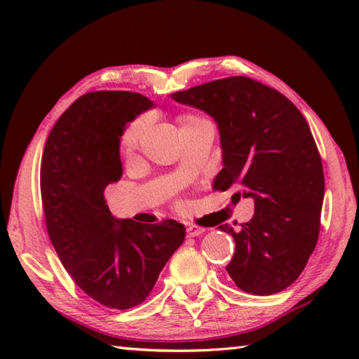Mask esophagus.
Here are the masks:
<instances>
[{
    "instance_id": "obj_1",
    "label": "esophagus",
    "mask_w": 359,
    "mask_h": 359,
    "mask_svg": "<svg viewBox=\"0 0 359 359\" xmlns=\"http://www.w3.org/2000/svg\"><path fill=\"white\" fill-rule=\"evenodd\" d=\"M205 230L202 226H197V225H189L187 226V238H196V236L202 234Z\"/></svg>"
}]
</instances>
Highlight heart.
<instances>
[{
	"label": "heart",
	"mask_w": 359,
	"mask_h": 359,
	"mask_svg": "<svg viewBox=\"0 0 359 359\" xmlns=\"http://www.w3.org/2000/svg\"><path fill=\"white\" fill-rule=\"evenodd\" d=\"M202 120L203 118L191 116V114H184V116L179 117V125L182 129V128H188L191 125L199 123V121H202ZM147 121H148L147 116H140V117L134 118L133 121H129V123L125 126L123 133H121L120 140H118L120 151L123 152V154H129V152H133L137 148V144H139V140L144 131V128H147Z\"/></svg>",
	"instance_id": "heart-1"
}]
</instances>
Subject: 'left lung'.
<instances>
[{
    "label": "left lung",
    "instance_id": "8db88e82",
    "mask_svg": "<svg viewBox=\"0 0 359 359\" xmlns=\"http://www.w3.org/2000/svg\"><path fill=\"white\" fill-rule=\"evenodd\" d=\"M216 120L224 168L212 189L238 187L255 216L238 231L226 271L251 294L292 285L316 247L324 199L321 156L301 111L279 90L248 77H228L171 94Z\"/></svg>",
    "mask_w": 359,
    "mask_h": 359
}]
</instances>
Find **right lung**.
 Returning a JSON list of instances; mask_svg holds the SVG:
<instances>
[{
  "label": "right lung",
  "mask_w": 359,
  "mask_h": 359,
  "mask_svg": "<svg viewBox=\"0 0 359 359\" xmlns=\"http://www.w3.org/2000/svg\"><path fill=\"white\" fill-rule=\"evenodd\" d=\"M152 104L128 90L81 95L53 125L41 158V201L52 245L75 284L116 310L147 299L185 239V226L172 219H114L103 196L123 172L121 133Z\"/></svg>",
  "instance_id": "obj_1"
}]
</instances>
